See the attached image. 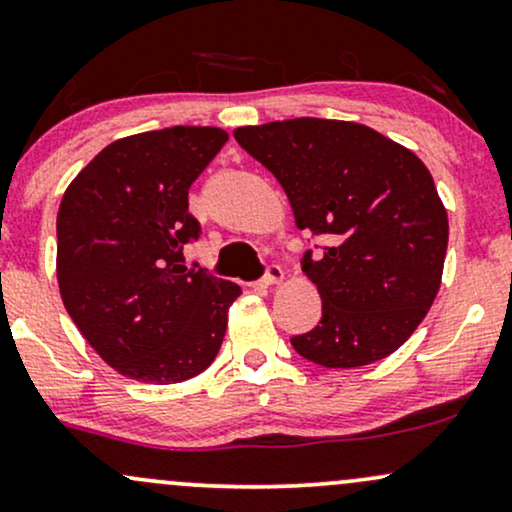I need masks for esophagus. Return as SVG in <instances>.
<instances>
[{"label": "esophagus", "mask_w": 512, "mask_h": 512, "mask_svg": "<svg viewBox=\"0 0 512 512\" xmlns=\"http://www.w3.org/2000/svg\"><path fill=\"white\" fill-rule=\"evenodd\" d=\"M282 278H285V270H282L280 266H275V263H270L266 275H263L261 285L263 287H273V285H280Z\"/></svg>", "instance_id": "obj_1"}]
</instances>
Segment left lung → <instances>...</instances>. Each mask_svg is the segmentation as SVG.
I'll return each mask as SVG.
<instances>
[{"label":"left lung","mask_w":512,"mask_h":512,"mask_svg":"<svg viewBox=\"0 0 512 512\" xmlns=\"http://www.w3.org/2000/svg\"><path fill=\"white\" fill-rule=\"evenodd\" d=\"M234 138L278 179L299 230L328 242L302 258L323 309L294 350L328 369L393 354L434 304L448 249V213L424 162L340 119L242 126Z\"/></svg>","instance_id":"8db88e82"}]
</instances>
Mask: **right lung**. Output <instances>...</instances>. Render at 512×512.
<instances>
[{
    "label": "right lung",
    "instance_id": "1",
    "mask_svg": "<svg viewBox=\"0 0 512 512\" xmlns=\"http://www.w3.org/2000/svg\"><path fill=\"white\" fill-rule=\"evenodd\" d=\"M215 126H172L102 148L64 191L57 280L71 321L114 371L179 383L213 364L234 282L186 270L201 225L189 186L227 143Z\"/></svg>",
    "mask_w": 512,
    "mask_h": 512
}]
</instances>
